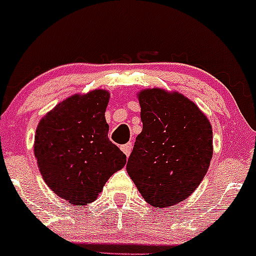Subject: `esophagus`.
<instances>
[{
  "instance_id": "34e87169",
  "label": "esophagus",
  "mask_w": 256,
  "mask_h": 256,
  "mask_svg": "<svg viewBox=\"0 0 256 256\" xmlns=\"http://www.w3.org/2000/svg\"><path fill=\"white\" fill-rule=\"evenodd\" d=\"M120 149H122V152H124V154L127 155V156H129V154H130V152H132V149H133V144L127 143V144H124V146H120Z\"/></svg>"
}]
</instances>
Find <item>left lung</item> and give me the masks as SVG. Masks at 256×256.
<instances>
[{
    "mask_svg": "<svg viewBox=\"0 0 256 256\" xmlns=\"http://www.w3.org/2000/svg\"><path fill=\"white\" fill-rule=\"evenodd\" d=\"M143 130L127 171L149 204L166 208L198 187L213 155L212 126L194 102L154 88L138 94Z\"/></svg>",
    "mask_w": 256,
    "mask_h": 256,
    "instance_id": "left-lung-1",
    "label": "left lung"
}]
</instances>
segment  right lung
<instances>
[{
    "mask_svg": "<svg viewBox=\"0 0 256 256\" xmlns=\"http://www.w3.org/2000/svg\"><path fill=\"white\" fill-rule=\"evenodd\" d=\"M107 90L76 94L60 102L39 122L34 155L43 180L75 206L91 204L104 184L127 162L108 139L104 112Z\"/></svg>",
    "mask_w": 256,
    "mask_h": 256,
    "instance_id": "add662e5",
    "label": "right lung"
}]
</instances>
